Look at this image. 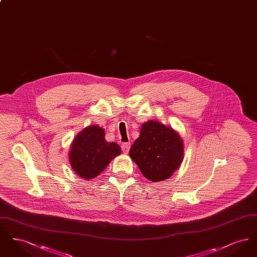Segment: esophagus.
Returning a JSON list of instances; mask_svg holds the SVG:
<instances>
[{
  "mask_svg": "<svg viewBox=\"0 0 257 257\" xmlns=\"http://www.w3.org/2000/svg\"><path fill=\"white\" fill-rule=\"evenodd\" d=\"M121 149H122L123 153L127 154L130 150V143H123Z\"/></svg>",
  "mask_w": 257,
  "mask_h": 257,
  "instance_id": "esophagus-1",
  "label": "esophagus"
}]
</instances>
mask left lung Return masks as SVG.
I'll use <instances>...</instances> for the list:
<instances>
[{
  "label": "left lung",
  "mask_w": 257,
  "mask_h": 257,
  "mask_svg": "<svg viewBox=\"0 0 257 257\" xmlns=\"http://www.w3.org/2000/svg\"><path fill=\"white\" fill-rule=\"evenodd\" d=\"M144 176L158 182L169 178L183 159L182 140L170 127L158 121L142 125L140 137L129 151Z\"/></svg>",
  "instance_id": "left-lung-1"
}]
</instances>
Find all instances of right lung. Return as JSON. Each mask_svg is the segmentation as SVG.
<instances>
[{
    "label": "right lung",
    "mask_w": 257,
    "mask_h": 257,
    "mask_svg": "<svg viewBox=\"0 0 257 257\" xmlns=\"http://www.w3.org/2000/svg\"><path fill=\"white\" fill-rule=\"evenodd\" d=\"M120 152L119 146L106 142L105 131L93 125L84 129L75 138L69 152V161L78 175L85 179H92Z\"/></svg>",
    "instance_id": "right-lung-1"
}]
</instances>
